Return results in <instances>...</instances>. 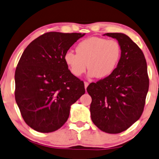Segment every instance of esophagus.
<instances>
[{
  "mask_svg": "<svg viewBox=\"0 0 159 159\" xmlns=\"http://www.w3.org/2000/svg\"><path fill=\"white\" fill-rule=\"evenodd\" d=\"M89 86V83H88V82H84V86H85V89H86V88H87V86Z\"/></svg>",
  "mask_w": 159,
  "mask_h": 159,
  "instance_id": "obj_1",
  "label": "esophagus"
}]
</instances>
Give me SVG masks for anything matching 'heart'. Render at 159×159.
Instances as JSON below:
<instances>
[{"instance_id": "obj_1", "label": "heart", "mask_w": 159, "mask_h": 159, "mask_svg": "<svg viewBox=\"0 0 159 159\" xmlns=\"http://www.w3.org/2000/svg\"><path fill=\"white\" fill-rule=\"evenodd\" d=\"M120 52V44L116 40L91 37L78 44L77 54L71 51L65 53L64 60L75 76H81L88 67L89 77L103 78L111 75L116 69Z\"/></svg>"}]
</instances>
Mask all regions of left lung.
Here are the masks:
<instances>
[{"label": "left lung", "mask_w": 159, "mask_h": 159, "mask_svg": "<svg viewBox=\"0 0 159 159\" xmlns=\"http://www.w3.org/2000/svg\"><path fill=\"white\" fill-rule=\"evenodd\" d=\"M103 35L116 39L120 57L111 75L88 86L92 97L91 118L99 129L118 134L140 118L148 92L147 63L143 52L128 35L120 33Z\"/></svg>", "instance_id": "obj_1"}]
</instances>
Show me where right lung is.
Returning <instances> with one entry per match:
<instances>
[{
  "label": "right lung",
  "instance_id": "right-lung-1",
  "mask_svg": "<svg viewBox=\"0 0 159 159\" xmlns=\"http://www.w3.org/2000/svg\"><path fill=\"white\" fill-rule=\"evenodd\" d=\"M85 33L49 32L22 53L15 75V99L30 127L48 133L64 125L71 105L85 93L84 82L68 70L65 54Z\"/></svg>",
  "mask_w": 159,
  "mask_h": 159
}]
</instances>
